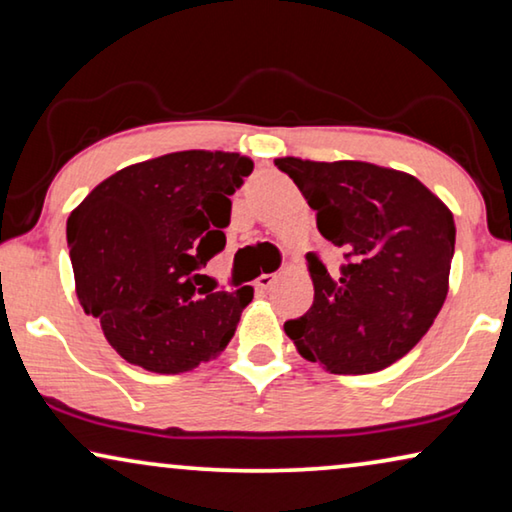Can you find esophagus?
Listing matches in <instances>:
<instances>
[{
  "mask_svg": "<svg viewBox=\"0 0 512 512\" xmlns=\"http://www.w3.org/2000/svg\"><path fill=\"white\" fill-rule=\"evenodd\" d=\"M276 280H278L276 273H262V276L255 280V287L259 289V292H266V289H271L273 285H276Z\"/></svg>",
  "mask_w": 512,
  "mask_h": 512,
  "instance_id": "1",
  "label": "esophagus"
}]
</instances>
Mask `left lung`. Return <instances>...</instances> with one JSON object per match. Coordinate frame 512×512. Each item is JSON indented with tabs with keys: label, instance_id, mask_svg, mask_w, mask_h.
Instances as JSON below:
<instances>
[{
	"label": "left lung",
	"instance_id": "1",
	"mask_svg": "<svg viewBox=\"0 0 512 512\" xmlns=\"http://www.w3.org/2000/svg\"><path fill=\"white\" fill-rule=\"evenodd\" d=\"M317 211V230L345 250L331 273L308 255L315 301L285 322L303 358L333 375H368L423 338L448 294L451 209L407 172L363 160L276 158Z\"/></svg>",
	"mask_w": 512,
	"mask_h": 512
}]
</instances>
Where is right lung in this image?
I'll use <instances>...</instances> for the list:
<instances>
[{
	"instance_id": "right-lung-1",
	"label": "right lung",
	"mask_w": 512,
	"mask_h": 512,
	"mask_svg": "<svg viewBox=\"0 0 512 512\" xmlns=\"http://www.w3.org/2000/svg\"><path fill=\"white\" fill-rule=\"evenodd\" d=\"M250 172L232 151H174L114 172L68 216L80 305L128 363L179 375L232 340L253 287L195 285L225 248L230 195Z\"/></svg>"
}]
</instances>
